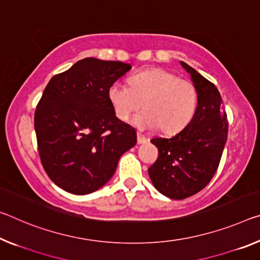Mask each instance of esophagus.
Instances as JSON below:
<instances>
[{
  "mask_svg": "<svg viewBox=\"0 0 260 260\" xmlns=\"http://www.w3.org/2000/svg\"><path fill=\"white\" fill-rule=\"evenodd\" d=\"M148 141L147 138L145 135H142L141 133H138V143L139 145H143V143H146Z\"/></svg>",
  "mask_w": 260,
  "mask_h": 260,
  "instance_id": "34e87169",
  "label": "esophagus"
}]
</instances>
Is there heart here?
Returning a JSON list of instances; mask_svg holds the SVG:
<instances>
[{
	"label": "heart",
	"mask_w": 260,
	"mask_h": 260,
	"mask_svg": "<svg viewBox=\"0 0 260 260\" xmlns=\"http://www.w3.org/2000/svg\"><path fill=\"white\" fill-rule=\"evenodd\" d=\"M108 98L114 113L125 121L141 105L146 110L133 119L140 129L158 127L164 134L178 133L194 117L198 92L191 82L164 69H148L129 78V85L113 82Z\"/></svg>",
	"instance_id": "obj_1"
}]
</instances>
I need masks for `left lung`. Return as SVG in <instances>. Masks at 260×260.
<instances>
[{
	"label": "left lung",
	"instance_id": "obj_1",
	"mask_svg": "<svg viewBox=\"0 0 260 260\" xmlns=\"http://www.w3.org/2000/svg\"><path fill=\"white\" fill-rule=\"evenodd\" d=\"M198 92L191 122L171 138H154L158 158L148 169L151 183L170 199L182 200L201 191L219 167L228 137V120L222 98L212 82L180 61Z\"/></svg>",
	"mask_w": 260,
	"mask_h": 260
}]
</instances>
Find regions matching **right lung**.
<instances>
[{
	"label": "right lung",
	"mask_w": 260,
	"mask_h": 260,
	"mask_svg": "<svg viewBox=\"0 0 260 260\" xmlns=\"http://www.w3.org/2000/svg\"><path fill=\"white\" fill-rule=\"evenodd\" d=\"M120 61L85 57L53 76L35 114L41 163L52 182L76 196L109 182L137 132L115 117L109 86L131 71Z\"/></svg>",
	"instance_id": "1"
}]
</instances>
